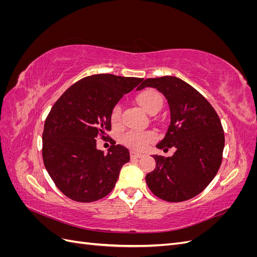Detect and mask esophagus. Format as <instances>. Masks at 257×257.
Instances as JSON below:
<instances>
[{
    "label": "esophagus",
    "mask_w": 257,
    "mask_h": 257,
    "mask_svg": "<svg viewBox=\"0 0 257 257\" xmlns=\"http://www.w3.org/2000/svg\"><path fill=\"white\" fill-rule=\"evenodd\" d=\"M131 159H139V158H143V154L142 153H136L134 151H131Z\"/></svg>",
    "instance_id": "obj_1"
}]
</instances>
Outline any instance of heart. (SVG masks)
<instances>
[{"label":"heart","mask_w":257,"mask_h":257,"mask_svg":"<svg viewBox=\"0 0 257 257\" xmlns=\"http://www.w3.org/2000/svg\"><path fill=\"white\" fill-rule=\"evenodd\" d=\"M137 103L143 109L149 113L158 112L163 105V98L160 93L154 89H146L136 95ZM121 118V107L115 105L110 112V120L112 124H118ZM155 139V134L151 131H131L122 136V143L135 151H142Z\"/></svg>","instance_id":"heart-1"}]
</instances>
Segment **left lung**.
Masks as SVG:
<instances>
[{
	"mask_svg": "<svg viewBox=\"0 0 257 257\" xmlns=\"http://www.w3.org/2000/svg\"><path fill=\"white\" fill-rule=\"evenodd\" d=\"M146 87L160 91L170 110L166 135L157 147L176 149L168 158L153 155L157 166L146 182L163 200L191 199L207 188L221 166L225 138L219 115L197 90L177 77L148 78L137 90Z\"/></svg>",
	"mask_w": 257,
	"mask_h": 257,
	"instance_id": "1",
	"label": "left lung"
}]
</instances>
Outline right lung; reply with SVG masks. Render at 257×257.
Here are the masks:
<instances>
[{"mask_svg":"<svg viewBox=\"0 0 257 257\" xmlns=\"http://www.w3.org/2000/svg\"><path fill=\"white\" fill-rule=\"evenodd\" d=\"M143 80L111 74L88 76L52 106L44 125L43 160L52 181L68 198L91 203L114 188L130 152L114 143L104 154L95 138H104L111 130L112 107Z\"/></svg>","mask_w":257,"mask_h":257,"instance_id":"right-lung-1","label":"right lung"}]
</instances>
